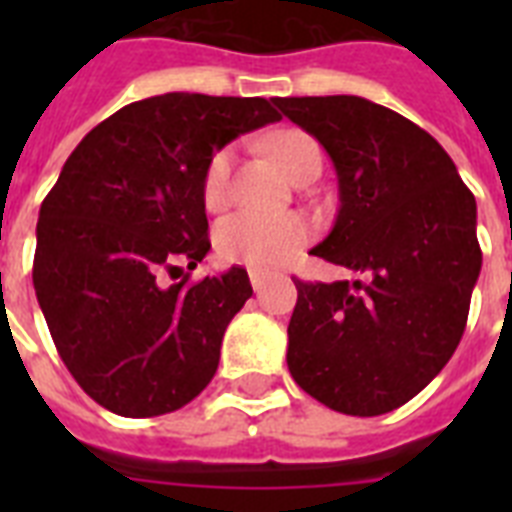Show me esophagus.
Listing matches in <instances>:
<instances>
[{"mask_svg":"<svg viewBox=\"0 0 512 512\" xmlns=\"http://www.w3.org/2000/svg\"><path fill=\"white\" fill-rule=\"evenodd\" d=\"M265 279H268V273L255 271V268H249V281H252V287H255V289H263Z\"/></svg>","mask_w":512,"mask_h":512,"instance_id":"esophagus-1","label":"esophagus"}]
</instances>
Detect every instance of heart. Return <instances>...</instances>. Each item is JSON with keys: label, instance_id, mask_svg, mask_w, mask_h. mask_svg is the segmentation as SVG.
Returning <instances> with one entry per match:
<instances>
[{"label": "heart", "instance_id": "1", "mask_svg": "<svg viewBox=\"0 0 512 512\" xmlns=\"http://www.w3.org/2000/svg\"><path fill=\"white\" fill-rule=\"evenodd\" d=\"M271 154L276 162L300 177L308 167H321V146L300 130L279 132L271 140ZM231 172H233V148H220L209 156L204 177H201V196L209 209H223L231 199ZM313 239V223L300 212H257V209H241L233 212L217 225L215 244L217 252L231 260L252 268H279L295 260L297 252Z\"/></svg>", "mask_w": 512, "mask_h": 512}]
</instances>
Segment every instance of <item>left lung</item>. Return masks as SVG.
<instances>
[{"instance_id": "8db88e82", "label": "left lung", "mask_w": 512, "mask_h": 512, "mask_svg": "<svg viewBox=\"0 0 512 512\" xmlns=\"http://www.w3.org/2000/svg\"><path fill=\"white\" fill-rule=\"evenodd\" d=\"M273 103L335 162L340 212L311 252L358 273L295 279L289 372L335 412H393L462 340L481 273L476 196L438 140L390 108L356 95Z\"/></svg>"}]
</instances>
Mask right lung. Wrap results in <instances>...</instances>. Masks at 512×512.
I'll return each instance as SVG.
<instances>
[{
  "label": "right lung",
  "instance_id": "right-lung-1",
  "mask_svg": "<svg viewBox=\"0 0 512 512\" xmlns=\"http://www.w3.org/2000/svg\"><path fill=\"white\" fill-rule=\"evenodd\" d=\"M273 106L199 92L130 103L84 135L44 196L36 300L68 372L108 412H175L215 377L252 284L244 268L191 281L209 252L201 177L225 143L279 122Z\"/></svg>",
  "mask_w": 512,
  "mask_h": 512
}]
</instances>
